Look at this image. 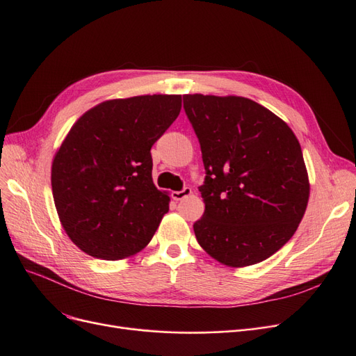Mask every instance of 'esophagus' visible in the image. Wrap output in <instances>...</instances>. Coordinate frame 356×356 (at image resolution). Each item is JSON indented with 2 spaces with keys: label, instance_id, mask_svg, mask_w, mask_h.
Returning a JSON list of instances; mask_svg holds the SVG:
<instances>
[{
  "label": "esophagus",
  "instance_id": "34e87169",
  "mask_svg": "<svg viewBox=\"0 0 356 356\" xmlns=\"http://www.w3.org/2000/svg\"><path fill=\"white\" fill-rule=\"evenodd\" d=\"M191 195V188H188V187H186L184 190H181V191H172V199L174 200H182L184 197H187V196H190Z\"/></svg>",
  "mask_w": 356,
  "mask_h": 356
}]
</instances>
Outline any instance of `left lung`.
Returning a JSON list of instances; mask_svg holds the SVG:
<instances>
[{
	"instance_id": "8db88e82",
	"label": "left lung",
	"mask_w": 356,
	"mask_h": 356,
	"mask_svg": "<svg viewBox=\"0 0 356 356\" xmlns=\"http://www.w3.org/2000/svg\"><path fill=\"white\" fill-rule=\"evenodd\" d=\"M207 177L199 187V245L229 267L273 255L293 238L307 208L310 184L291 127L242 96L184 95Z\"/></svg>"
}]
</instances>
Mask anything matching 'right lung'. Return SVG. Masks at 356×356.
Listing matches in <instances>:
<instances>
[{"label": "right lung", "instance_id": "right-lung-1", "mask_svg": "<svg viewBox=\"0 0 356 356\" xmlns=\"http://www.w3.org/2000/svg\"><path fill=\"white\" fill-rule=\"evenodd\" d=\"M181 95L110 99L86 111L51 163L59 221L80 250L101 260L143 251L169 211L153 182V144L175 122Z\"/></svg>", "mask_w": 356, "mask_h": 356}]
</instances>
